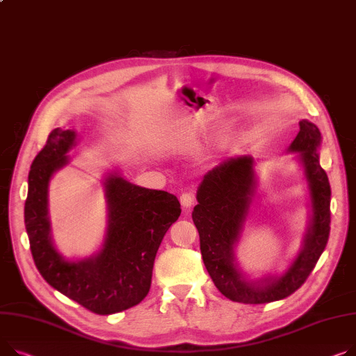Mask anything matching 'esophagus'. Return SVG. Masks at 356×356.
Segmentation results:
<instances>
[{
    "label": "esophagus",
    "instance_id": "34e87169",
    "mask_svg": "<svg viewBox=\"0 0 356 356\" xmlns=\"http://www.w3.org/2000/svg\"><path fill=\"white\" fill-rule=\"evenodd\" d=\"M180 203L183 207H191L195 203V196L191 192H184L180 195Z\"/></svg>",
    "mask_w": 356,
    "mask_h": 356
}]
</instances>
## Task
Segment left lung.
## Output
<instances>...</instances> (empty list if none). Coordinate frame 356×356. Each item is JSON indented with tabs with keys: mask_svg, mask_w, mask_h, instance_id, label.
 Wrapping results in <instances>:
<instances>
[{
	"mask_svg": "<svg viewBox=\"0 0 356 356\" xmlns=\"http://www.w3.org/2000/svg\"><path fill=\"white\" fill-rule=\"evenodd\" d=\"M289 147L300 152L309 181L314 218L305 246L291 269L279 279H265L260 285L242 280L233 265V246L246 219L254 187L253 160L230 159L209 172L197 191L193 222L200 236L203 264L216 288L230 300L239 303H269L296 292L315 269L323 253L330 232V186L319 164V129L306 120Z\"/></svg>",
	"mask_w": 356,
	"mask_h": 356,
	"instance_id": "left-lung-1",
	"label": "left lung"
}]
</instances>
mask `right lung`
<instances>
[{"label":"right lung","mask_w":356,"mask_h":356,"mask_svg":"<svg viewBox=\"0 0 356 356\" xmlns=\"http://www.w3.org/2000/svg\"><path fill=\"white\" fill-rule=\"evenodd\" d=\"M76 133L54 129L29 173L24 222L34 264L49 285L97 315H111L143 300L152 285L156 253L179 219L176 196L138 187L111 175L106 180L108 227L103 249L83 262H67L53 248L47 192L53 173L67 164Z\"/></svg>","instance_id":"right-lung-1"}]
</instances>
